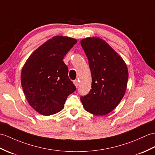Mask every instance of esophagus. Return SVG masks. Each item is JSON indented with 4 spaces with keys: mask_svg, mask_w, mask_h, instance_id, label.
<instances>
[{
    "mask_svg": "<svg viewBox=\"0 0 155 155\" xmlns=\"http://www.w3.org/2000/svg\"><path fill=\"white\" fill-rule=\"evenodd\" d=\"M73 82H74V85L76 86V87L77 88L78 86V85H79V81H78V80H74V81H73Z\"/></svg>",
    "mask_w": 155,
    "mask_h": 155,
    "instance_id": "obj_1",
    "label": "esophagus"
}]
</instances>
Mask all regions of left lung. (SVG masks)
Listing matches in <instances>:
<instances>
[{
    "label": "left lung",
    "mask_w": 155,
    "mask_h": 155,
    "mask_svg": "<svg viewBox=\"0 0 155 155\" xmlns=\"http://www.w3.org/2000/svg\"><path fill=\"white\" fill-rule=\"evenodd\" d=\"M92 74V89L81 100L84 108L96 116L114 110L125 93L128 70L125 61L107 43L99 38L82 39Z\"/></svg>",
    "instance_id": "left-lung-1"
}]
</instances>
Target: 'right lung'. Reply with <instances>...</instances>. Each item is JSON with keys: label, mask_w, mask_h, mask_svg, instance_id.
<instances>
[{"label": "right lung", "mask_w": 155, "mask_h": 155, "mask_svg": "<svg viewBox=\"0 0 155 155\" xmlns=\"http://www.w3.org/2000/svg\"><path fill=\"white\" fill-rule=\"evenodd\" d=\"M77 42L69 37L55 36L35 50L25 63L21 84L29 104L39 114L58 113L76 90L63 59Z\"/></svg>", "instance_id": "1"}]
</instances>
